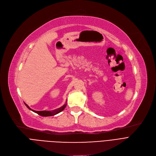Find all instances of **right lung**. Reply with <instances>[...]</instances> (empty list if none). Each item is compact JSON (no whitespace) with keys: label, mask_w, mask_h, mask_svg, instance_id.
<instances>
[{"label":"right lung","mask_w":156,"mask_h":156,"mask_svg":"<svg viewBox=\"0 0 156 156\" xmlns=\"http://www.w3.org/2000/svg\"><path fill=\"white\" fill-rule=\"evenodd\" d=\"M24 104L26 105V106H27V107L29 109H30V110L32 111L33 112H35V113H37V114H38V115L42 116H54V115H55V114H58V113H59L60 112H61L62 111H63V110L64 109V108H66V106L67 105L66 104H65L64 105H63L62 106V107H61L60 108L54 110V111H38L33 110V109H31V108H30L29 106H28L27 104L24 103Z\"/></svg>","instance_id":"add662e5"}]
</instances>
